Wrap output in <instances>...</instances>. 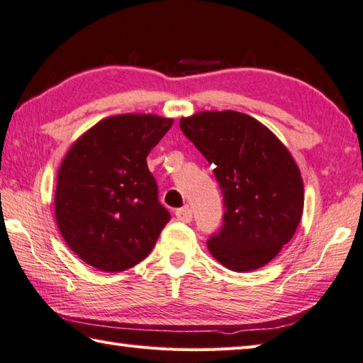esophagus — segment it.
<instances>
[{
	"mask_svg": "<svg viewBox=\"0 0 363 363\" xmlns=\"http://www.w3.org/2000/svg\"><path fill=\"white\" fill-rule=\"evenodd\" d=\"M176 218L182 223H190L191 218H194V213H191L189 207H182V209L176 211Z\"/></svg>",
	"mask_w": 363,
	"mask_h": 363,
	"instance_id": "esophagus-1",
	"label": "esophagus"
}]
</instances>
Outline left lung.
I'll return each instance as SVG.
<instances>
[{
    "label": "left lung",
    "mask_w": 363,
    "mask_h": 363,
    "mask_svg": "<svg viewBox=\"0 0 363 363\" xmlns=\"http://www.w3.org/2000/svg\"><path fill=\"white\" fill-rule=\"evenodd\" d=\"M220 184L225 217L207 240L212 256L233 272L267 265L295 235L304 186L290 151L272 130L235 111H204L179 121Z\"/></svg>",
    "instance_id": "8db88e82"
}]
</instances>
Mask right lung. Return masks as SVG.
<instances>
[{
    "instance_id": "add662e5",
    "label": "right lung",
    "mask_w": 363,
    "mask_h": 363,
    "mask_svg": "<svg viewBox=\"0 0 363 363\" xmlns=\"http://www.w3.org/2000/svg\"><path fill=\"white\" fill-rule=\"evenodd\" d=\"M172 125L152 113L113 115L68 150L54 213L68 248L90 267L118 273L137 265L169 221L146 156Z\"/></svg>"
}]
</instances>
